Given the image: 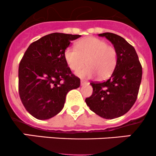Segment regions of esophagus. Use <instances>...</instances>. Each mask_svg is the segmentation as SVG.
<instances>
[{
  "mask_svg": "<svg viewBox=\"0 0 156 156\" xmlns=\"http://www.w3.org/2000/svg\"><path fill=\"white\" fill-rule=\"evenodd\" d=\"M81 85H84V84H88V82L86 81H84V80H81Z\"/></svg>",
  "mask_w": 156,
  "mask_h": 156,
  "instance_id": "1",
  "label": "esophagus"
}]
</instances>
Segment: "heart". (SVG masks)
<instances>
[{
  "instance_id": "1",
  "label": "heart",
  "mask_w": 156,
  "mask_h": 156,
  "mask_svg": "<svg viewBox=\"0 0 156 156\" xmlns=\"http://www.w3.org/2000/svg\"><path fill=\"white\" fill-rule=\"evenodd\" d=\"M64 58L69 69L78 71L86 64L87 66L77 72L81 78H107L115 70L118 61L116 49L105 41L94 37L81 39L76 48L69 47L64 52Z\"/></svg>"
}]
</instances>
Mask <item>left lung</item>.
Masks as SVG:
<instances>
[{
    "mask_svg": "<svg viewBox=\"0 0 156 156\" xmlns=\"http://www.w3.org/2000/svg\"><path fill=\"white\" fill-rule=\"evenodd\" d=\"M112 42L118 53L115 70L107 80L94 82L93 94L85 99L90 110L107 119L127 112L137 98L142 79V66L134 48L118 34H99Z\"/></svg>",
    "mask_w": 156,
    "mask_h": 156,
    "instance_id": "obj_1",
    "label": "left lung"
}]
</instances>
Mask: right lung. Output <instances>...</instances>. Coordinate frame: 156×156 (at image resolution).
Segmentation results:
<instances>
[{
    "label": "right lung",
    "mask_w": 156,
    "mask_h": 156,
    "mask_svg": "<svg viewBox=\"0 0 156 156\" xmlns=\"http://www.w3.org/2000/svg\"><path fill=\"white\" fill-rule=\"evenodd\" d=\"M79 34L52 33L29 45L19 66V94L26 109L35 119H50L64 106L69 90L79 87L64 58L71 41Z\"/></svg>",
    "instance_id": "obj_1"
}]
</instances>
